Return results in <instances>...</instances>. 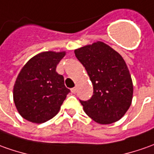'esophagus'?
Returning a JSON list of instances; mask_svg holds the SVG:
<instances>
[{
	"label": "esophagus",
	"instance_id": "obj_1",
	"mask_svg": "<svg viewBox=\"0 0 154 154\" xmlns=\"http://www.w3.org/2000/svg\"><path fill=\"white\" fill-rule=\"evenodd\" d=\"M71 91H72V94H76L77 88H72L71 89Z\"/></svg>",
	"mask_w": 154,
	"mask_h": 154
}]
</instances>
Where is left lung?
I'll use <instances>...</instances> for the list:
<instances>
[{
    "label": "left lung",
    "mask_w": 154,
    "mask_h": 154,
    "mask_svg": "<svg viewBox=\"0 0 154 154\" xmlns=\"http://www.w3.org/2000/svg\"><path fill=\"white\" fill-rule=\"evenodd\" d=\"M74 52L94 86L91 99L80 100L84 112L102 125L119 121L131 106L133 94L131 77L124 59L100 41Z\"/></svg>",
    "instance_id": "left-lung-1"
}]
</instances>
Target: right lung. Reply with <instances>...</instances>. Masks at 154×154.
<instances>
[{
    "instance_id": "obj_1",
    "label": "right lung",
    "mask_w": 154,
    "mask_h": 154,
    "mask_svg": "<svg viewBox=\"0 0 154 154\" xmlns=\"http://www.w3.org/2000/svg\"><path fill=\"white\" fill-rule=\"evenodd\" d=\"M66 52L45 51L29 60L21 70L13 88V100L21 116L44 123L59 112L70 93L56 66Z\"/></svg>"
}]
</instances>
